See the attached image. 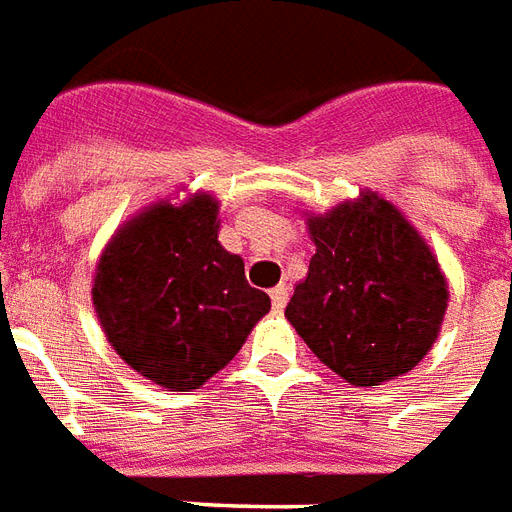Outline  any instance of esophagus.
Here are the masks:
<instances>
[{"instance_id":"1","label":"esophagus","mask_w":512,"mask_h":512,"mask_svg":"<svg viewBox=\"0 0 512 512\" xmlns=\"http://www.w3.org/2000/svg\"><path fill=\"white\" fill-rule=\"evenodd\" d=\"M270 297H272V307H275V310H283V307H286V302H288V286L286 283H280V286H275L270 291Z\"/></svg>"}]
</instances>
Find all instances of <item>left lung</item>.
Wrapping results in <instances>:
<instances>
[{
    "label": "left lung",
    "mask_w": 512,
    "mask_h": 512,
    "mask_svg": "<svg viewBox=\"0 0 512 512\" xmlns=\"http://www.w3.org/2000/svg\"><path fill=\"white\" fill-rule=\"evenodd\" d=\"M305 215L315 253L286 307L288 324L351 386L413 370L448 310V280L429 242L370 188Z\"/></svg>",
    "instance_id": "obj_1"
}]
</instances>
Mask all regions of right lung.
<instances>
[{
  "instance_id": "obj_1",
  "label": "right lung",
  "mask_w": 512,
  "mask_h": 512,
  "mask_svg": "<svg viewBox=\"0 0 512 512\" xmlns=\"http://www.w3.org/2000/svg\"><path fill=\"white\" fill-rule=\"evenodd\" d=\"M221 202L159 199L115 229L96 261L91 302L107 343L137 375L194 391L237 356L270 297L218 242Z\"/></svg>"
}]
</instances>
